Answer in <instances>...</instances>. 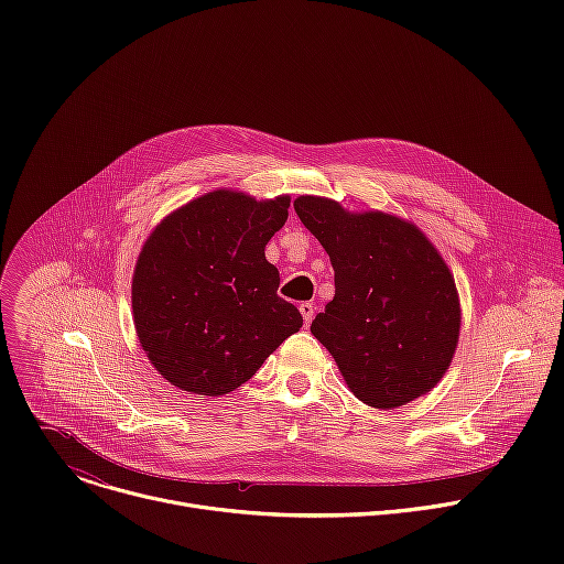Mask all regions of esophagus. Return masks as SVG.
<instances>
[{
  "label": "esophagus",
  "mask_w": 564,
  "mask_h": 564,
  "mask_svg": "<svg viewBox=\"0 0 564 564\" xmlns=\"http://www.w3.org/2000/svg\"><path fill=\"white\" fill-rule=\"evenodd\" d=\"M299 312H301V316H303V324L310 326V324H312V316H314V305H312V303H301V305H299Z\"/></svg>",
  "instance_id": "34e87169"
}]
</instances>
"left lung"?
Wrapping results in <instances>:
<instances>
[{"mask_svg":"<svg viewBox=\"0 0 564 564\" xmlns=\"http://www.w3.org/2000/svg\"><path fill=\"white\" fill-rule=\"evenodd\" d=\"M294 209L335 270V299L310 333L333 355L350 392L392 411L431 392L459 341L462 307L451 268L409 218L350 212L326 196Z\"/></svg>","mask_w":564,"mask_h":564,"instance_id":"left-lung-1","label":"left lung"}]
</instances>
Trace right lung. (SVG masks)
Masks as SVG:
<instances>
[{
    "instance_id": "add662e5",
    "label": "right lung",
    "mask_w": 564,
    "mask_h": 564,
    "mask_svg": "<svg viewBox=\"0 0 564 564\" xmlns=\"http://www.w3.org/2000/svg\"><path fill=\"white\" fill-rule=\"evenodd\" d=\"M290 196L257 200L218 187L160 220L138 254L131 307L138 341L172 386L220 397L252 379L303 316L276 294L268 240Z\"/></svg>"
}]
</instances>
